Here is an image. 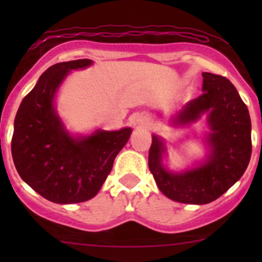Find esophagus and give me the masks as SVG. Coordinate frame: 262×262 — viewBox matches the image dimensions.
Listing matches in <instances>:
<instances>
[{
    "mask_svg": "<svg viewBox=\"0 0 262 262\" xmlns=\"http://www.w3.org/2000/svg\"><path fill=\"white\" fill-rule=\"evenodd\" d=\"M134 123L138 124V125H147L148 124V118L146 115H137L134 118Z\"/></svg>",
    "mask_w": 262,
    "mask_h": 262,
    "instance_id": "1",
    "label": "esophagus"
}]
</instances>
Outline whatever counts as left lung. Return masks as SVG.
<instances>
[{"instance_id":"left-lung-1","label":"left lung","mask_w":262,"mask_h":262,"mask_svg":"<svg viewBox=\"0 0 262 262\" xmlns=\"http://www.w3.org/2000/svg\"><path fill=\"white\" fill-rule=\"evenodd\" d=\"M203 94L185 104L171 119L175 126L190 125L207 114L208 152L202 162L181 172L163 165L166 144L153 134L148 166L158 189L173 202L208 204L233 186L251 158V119L236 87L223 76L203 73Z\"/></svg>"}]
</instances>
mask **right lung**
<instances>
[{"instance_id": "right-lung-1", "label": "right lung", "mask_w": 262, "mask_h": 262, "mask_svg": "<svg viewBox=\"0 0 262 262\" xmlns=\"http://www.w3.org/2000/svg\"><path fill=\"white\" fill-rule=\"evenodd\" d=\"M91 64V59H77L49 67L24 97L15 116L11 152L18 175L57 204L94 198L132 134V128L97 129L90 136H72L66 129L55 110V95L71 71Z\"/></svg>"}]
</instances>
